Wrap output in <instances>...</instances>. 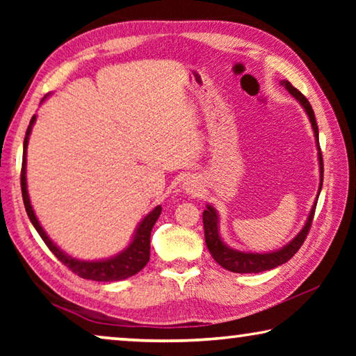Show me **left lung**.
<instances>
[{
    "label": "left lung",
    "instance_id": "1",
    "mask_svg": "<svg viewBox=\"0 0 356 356\" xmlns=\"http://www.w3.org/2000/svg\"><path fill=\"white\" fill-rule=\"evenodd\" d=\"M282 86H284L289 94L298 102V104L303 106L309 118L312 131H314L316 138V146H317V159H318V170H321V184H318V193L314 204H312L311 212L308 215V220H306L305 226L301 227V231L295 236L291 242L282 246V248L270 252H250V251H238L234 250L231 246H227L221 240L220 236V216L216 213L213 206H209L202 212V222H204V237H206V245L210 251V254L218 262L222 268L229 270V272L234 273H261L267 272V270H272L278 265L286 264L289 259L295 256V252L300 250V246L303 245L306 236H308L309 227L312 225V218H314L316 206L318 195H321L322 184H323V160H322V152H321V144H318V127L316 122L314 111H312V106L308 102V99L301 94L297 88H293L287 80L281 81Z\"/></svg>",
    "mask_w": 356,
    "mask_h": 356
}]
</instances>
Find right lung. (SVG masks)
<instances>
[{"label":"right lung","instance_id":"add662e5","mask_svg":"<svg viewBox=\"0 0 356 356\" xmlns=\"http://www.w3.org/2000/svg\"><path fill=\"white\" fill-rule=\"evenodd\" d=\"M45 99H42V102ZM34 122H35V116L31 118V122H29L28 130H26L25 141H23V161H22L20 182H22V196H23V202H25L26 213L29 216V220H31L33 226L35 227V231L39 232V236L42 237V240H44L48 248H50L53 254H55L59 261L65 265V267L70 268L72 272L76 273L78 276H81L84 280L113 282V281L127 280L130 276L136 275L140 270L144 268V265L149 262L150 232H152L155 221L159 220V216L161 213V207L156 206L152 212H149L146 216H144L136 227L130 245L116 256L102 259V261H80V259H75L69 254H65V252L63 250H59V246L53 243L51 238L47 236V232L44 231V227L40 226L38 216L34 213L31 201H29L28 185H26V150H28L29 135H31Z\"/></svg>","mask_w":356,"mask_h":356}]
</instances>
